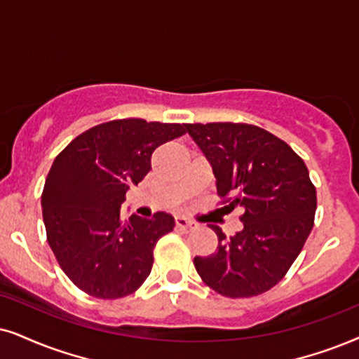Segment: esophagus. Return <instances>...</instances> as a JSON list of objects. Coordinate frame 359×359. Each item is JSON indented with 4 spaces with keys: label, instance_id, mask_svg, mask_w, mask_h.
Segmentation results:
<instances>
[{
    "label": "esophagus",
    "instance_id": "esophagus-1",
    "mask_svg": "<svg viewBox=\"0 0 359 359\" xmlns=\"http://www.w3.org/2000/svg\"><path fill=\"white\" fill-rule=\"evenodd\" d=\"M175 226L179 230H182V232H190V230L197 229V224H195V222H192V220L185 219V217H177Z\"/></svg>",
    "mask_w": 359,
    "mask_h": 359
}]
</instances>
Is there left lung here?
<instances>
[{
  "mask_svg": "<svg viewBox=\"0 0 359 359\" xmlns=\"http://www.w3.org/2000/svg\"><path fill=\"white\" fill-rule=\"evenodd\" d=\"M212 164L225 208L242 207L243 230L195 257L203 283L229 298L269 292L287 275L315 224L316 189L303 158L269 130L243 122L185 124Z\"/></svg>",
  "mask_w": 359,
  "mask_h": 359,
  "instance_id": "8db88e82",
  "label": "left lung"
}]
</instances>
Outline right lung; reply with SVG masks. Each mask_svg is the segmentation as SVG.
I'll list each match as a JSON object with an SVG mask.
<instances>
[{"label":"right lung","mask_w":359,"mask_h":359,"mask_svg":"<svg viewBox=\"0 0 359 359\" xmlns=\"http://www.w3.org/2000/svg\"><path fill=\"white\" fill-rule=\"evenodd\" d=\"M185 133V124L116 119L79 134L54 158L41 195L46 237L59 266L84 293L116 300L151 273L154 248L174 230V219L157 212L124 220L121 205L151 170L152 152Z\"/></svg>","instance_id":"right-lung-1"}]
</instances>
